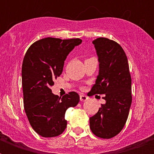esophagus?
<instances>
[{
    "label": "esophagus",
    "mask_w": 154,
    "mask_h": 154,
    "mask_svg": "<svg viewBox=\"0 0 154 154\" xmlns=\"http://www.w3.org/2000/svg\"><path fill=\"white\" fill-rule=\"evenodd\" d=\"M80 100H81V101H85L86 100H88V97L85 96V95H81Z\"/></svg>",
    "instance_id": "esophagus-1"
}]
</instances>
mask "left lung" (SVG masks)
<instances>
[{
    "instance_id": "obj_1",
    "label": "left lung",
    "mask_w": 154,
    "mask_h": 154,
    "mask_svg": "<svg viewBox=\"0 0 154 154\" xmlns=\"http://www.w3.org/2000/svg\"><path fill=\"white\" fill-rule=\"evenodd\" d=\"M98 56L99 75L89 96L105 94L98 112L89 118L94 135L112 138L126 123L132 103L131 76L126 54L118 43L105 37L93 41Z\"/></svg>"
}]
</instances>
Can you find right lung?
Wrapping results in <instances>:
<instances>
[{
  "label": "right lung",
  "mask_w": 154,
  "mask_h": 154,
  "mask_svg": "<svg viewBox=\"0 0 154 154\" xmlns=\"http://www.w3.org/2000/svg\"><path fill=\"white\" fill-rule=\"evenodd\" d=\"M82 42L79 38H43L30 45L23 59L24 108L32 128L42 137H53L62 134L67 126L66 110L79 102L76 92L59 97L50 88L62 73L68 54Z\"/></svg>",
  "instance_id": "right-lung-1"
}]
</instances>
